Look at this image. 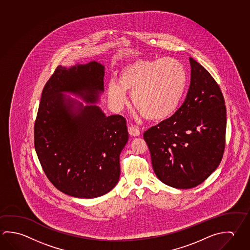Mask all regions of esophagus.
<instances>
[{
  "instance_id": "esophagus-1",
  "label": "esophagus",
  "mask_w": 250,
  "mask_h": 250,
  "mask_svg": "<svg viewBox=\"0 0 250 250\" xmlns=\"http://www.w3.org/2000/svg\"><path fill=\"white\" fill-rule=\"evenodd\" d=\"M128 131H129V134L131 136L136 137V136L140 135V129L138 127L133 126V125L128 127Z\"/></svg>"
}]
</instances>
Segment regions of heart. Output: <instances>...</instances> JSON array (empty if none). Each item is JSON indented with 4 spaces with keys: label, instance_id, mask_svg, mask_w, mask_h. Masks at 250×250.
<instances>
[{
    "label": "heart",
    "instance_id": "obj_1",
    "mask_svg": "<svg viewBox=\"0 0 250 250\" xmlns=\"http://www.w3.org/2000/svg\"><path fill=\"white\" fill-rule=\"evenodd\" d=\"M188 83L184 64L173 58L140 59L123 66L119 82L110 81L107 95L115 109L126 104V91L132 92L136 110L150 121L170 118L179 107Z\"/></svg>",
    "mask_w": 250,
    "mask_h": 250
}]
</instances>
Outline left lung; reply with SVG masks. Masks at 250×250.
Returning <instances> with one entry per match:
<instances>
[{
    "mask_svg": "<svg viewBox=\"0 0 250 250\" xmlns=\"http://www.w3.org/2000/svg\"><path fill=\"white\" fill-rule=\"evenodd\" d=\"M190 84L179 109L143 134L153 171L163 184L190 188L218 167L226 144L227 109L219 85L189 58Z\"/></svg>",
    "mask_w": 250,
    "mask_h": 250,
    "instance_id": "8db88e82",
    "label": "left lung"
}]
</instances>
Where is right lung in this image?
Wrapping results in <instances>:
<instances>
[{
    "instance_id": "obj_1",
    "label": "right lung",
    "mask_w": 250,
    "mask_h": 250,
    "mask_svg": "<svg viewBox=\"0 0 250 250\" xmlns=\"http://www.w3.org/2000/svg\"><path fill=\"white\" fill-rule=\"evenodd\" d=\"M104 66L91 62L59 66L44 85L34 125V145L49 181L68 196L101 197L120 176L119 155L128 141L123 116H105L63 93L96 104L104 91Z\"/></svg>"
}]
</instances>
